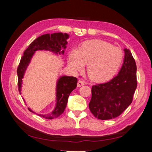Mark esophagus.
Returning <instances> with one entry per match:
<instances>
[{"label": "esophagus", "mask_w": 152, "mask_h": 152, "mask_svg": "<svg viewBox=\"0 0 152 152\" xmlns=\"http://www.w3.org/2000/svg\"><path fill=\"white\" fill-rule=\"evenodd\" d=\"M84 84H85L84 81H83V80H79L78 81V83H77V86H78V87H81Z\"/></svg>", "instance_id": "34e87169"}]
</instances>
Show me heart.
<instances>
[{
    "label": "heart",
    "instance_id": "obj_1",
    "mask_svg": "<svg viewBox=\"0 0 152 152\" xmlns=\"http://www.w3.org/2000/svg\"><path fill=\"white\" fill-rule=\"evenodd\" d=\"M124 53L120 48L101 40L83 42L78 49L69 55L68 63L71 69L82 70L88 63L87 72L95 82H104L114 76L121 66Z\"/></svg>",
    "mask_w": 152,
    "mask_h": 152
}]
</instances>
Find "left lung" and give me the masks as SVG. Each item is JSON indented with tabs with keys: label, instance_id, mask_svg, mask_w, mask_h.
I'll use <instances>...</instances> for the list:
<instances>
[{
	"label": "left lung",
	"instance_id": "obj_1",
	"mask_svg": "<svg viewBox=\"0 0 152 152\" xmlns=\"http://www.w3.org/2000/svg\"><path fill=\"white\" fill-rule=\"evenodd\" d=\"M124 51V63L118 75L108 82L92 86L89 110L101 120L118 117L133 101L137 87V65L130 50Z\"/></svg>",
	"mask_w": 152,
	"mask_h": 152
}]
</instances>
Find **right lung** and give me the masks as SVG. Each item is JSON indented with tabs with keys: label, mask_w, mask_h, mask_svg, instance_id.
Segmentation results:
<instances>
[{
	"label": "right lung",
	"mask_w": 152,
	"mask_h": 152,
	"mask_svg": "<svg viewBox=\"0 0 152 152\" xmlns=\"http://www.w3.org/2000/svg\"><path fill=\"white\" fill-rule=\"evenodd\" d=\"M69 38V34L66 33H53V34H46L36 38L33 42H32L26 50H25L23 56L21 58L20 62L17 69L18 74V85L19 91H21V87L22 83V78H23L24 73L32 56H33L35 51L37 50H49L53 51L55 53H64V50L62 51L61 49L66 48L67 44L66 39ZM78 80L76 77L73 76H63L61 77L58 80L57 85V104L54 110L47 115H41L46 119H54L58 118L60 115L63 114L65 109L68 98L74 89L77 86ZM21 94V93H19ZM28 110L34 113L31 109L28 108Z\"/></svg>",
	"instance_id": "add662e5"
}]
</instances>
